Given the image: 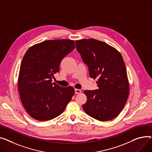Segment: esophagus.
<instances>
[{"label":"esophagus","instance_id":"esophagus-1","mask_svg":"<svg viewBox=\"0 0 152 152\" xmlns=\"http://www.w3.org/2000/svg\"><path fill=\"white\" fill-rule=\"evenodd\" d=\"M80 93H81V90H80V89H77V88H75V94H79Z\"/></svg>","mask_w":152,"mask_h":152}]
</instances>
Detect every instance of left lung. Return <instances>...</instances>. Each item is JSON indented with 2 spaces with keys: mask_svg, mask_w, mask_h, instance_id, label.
<instances>
[{
  "mask_svg": "<svg viewBox=\"0 0 152 152\" xmlns=\"http://www.w3.org/2000/svg\"><path fill=\"white\" fill-rule=\"evenodd\" d=\"M76 48L88 68L89 75L98 77V89L85 90V113L99 121L116 117L124 107L129 88L122 55L114 48L95 39L76 40Z\"/></svg>",
  "mask_w": 152,
  "mask_h": 152,
  "instance_id": "obj_1",
  "label": "left lung"
}]
</instances>
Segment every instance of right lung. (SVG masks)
<instances>
[{"label":"right lung","mask_w":152,"mask_h":152,"mask_svg":"<svg viewBox=\"0 0 152 152\" xmlns=\"http://www.w3.org/2000/svg\"><path fill=\"white\" fill-rule=\"evenodd\" d=\"M75 46L74 40H46L26 51L20 66L18 91L27 113L35 120L46 121L58 116L74 95L73 87H62L52 79Z\"/></svg>","instance_id":"1"}]
</instances>
